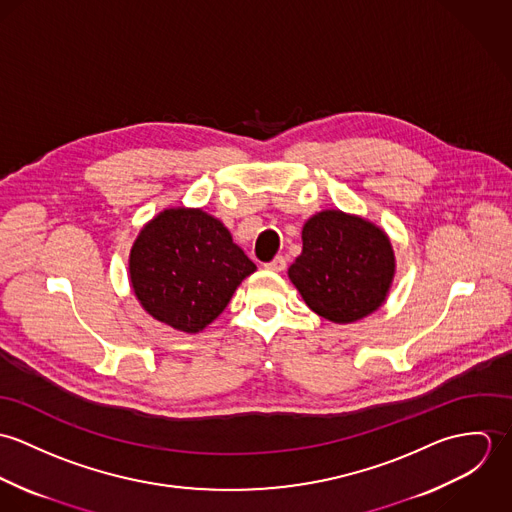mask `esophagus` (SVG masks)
Returning <instances> with one entry per match:
<instances>
[{
	"label": "esophagus",
	"mask_w": 512,
	"mask_h": 512,
	"mask_svg": "<svg viewBox=\"0 0 512 512\" xmlns=\"http://www.w3.org/2000/svg\"><path fill=\"white\" fill-rule=\"evenodd\" d=\"M264 268L270 270V272H284L286 270V258L284 256H276L272 262L264 264Z\"/></svg>",
	"instance_id": "obj_1"
}]
</instances>
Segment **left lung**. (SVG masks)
I'll use <instances>...</instances> for the list:
<instances>
[{
  "instance_id": "8db88e82",
  "label": "left lung",
  "mask_w": 512,
  "mask_h": 512,
  "mask_svg": "<svg viewBox=\"0 0 512 512\" xmlns=\"http://www.w3.org/2000/svg\"><path fill=\"white\" fill-rule=\"evenodd\" d=\"M301 240V254L288 276L319 317L339 325L355 323L386 301L396 258L380 226L329 209L305 220Z\"/></svg>"
}]
</instances>
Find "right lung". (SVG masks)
<instances>
[{"instance_id": "obj_1", "label": "right lung", "mask_w": 512, "mask_h": 512, "mask_svg": "<svg viewBox=\"0 0 512 512\" xmlns=\"http://www.w3.org/2000/svg\"><path fill=\"white\" fill-rule=\"evenodd\" d=\"M130 286L147 313L183 333L213 323L256 264L203 209L169 207L144 224L130 250Z\"/></svg>"}]
</instances>
